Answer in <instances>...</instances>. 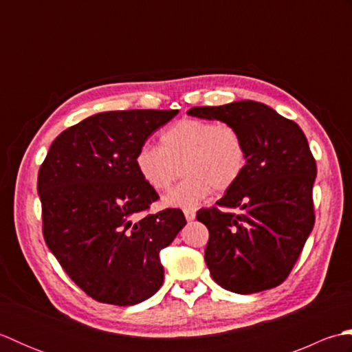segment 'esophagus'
<instances>
[{
  "label": "esophagus",
  "instance_id": "34e87169",
  "mask_svg": "<svg viewBox=\"0 0 352 352\" xmlns=\"http://www.w3.org/2000/svg\"><path fill=\"white\" fill-rule=\"evenodd\" d=\"M184 216H186V219H188V222H190L195 219L197 213H195V210H184Z\"/></svg>",
  "mask_w": 352,
  "mask_h": 352
}]
</instances>
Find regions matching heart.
I'll use <instances>...</instances> for the list:
<instances>
[{"instance_id":"heart-1","label":"heart","mask_w":352,"mask_h":352,"mask_svg":"<svg viewBox=\"0 0 352 352\" xmlns=\"http://www.w3.org/2000/svg\"><path fill=\"white\" fill-rule=\"evenodd\" d=\"M164 204L195 208L212 190L226 192L241 180L248 166V151L241 131L230 124L186 118L160 134L159 146L140 145L134 155L139 175L154 190H166L180 174Z\"/></svg>"}]
</instances>
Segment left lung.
Listing matches in <instances>:
<instances>
[{
  "label": "left lung",
  "instance_id": "8db88e82",
  "mask_svg": "<svg viewBox=\"0 0 352 352\" xmlns=\"http://www.w3.org/2000/svg\"><path fill=\"white\" fill-rule=\"evenodd\" d=\"M188 113L216 119L241 131L248 166L218 203L201 208L208 228L206 263L221 287L241 295L276 287L287 278L315 226L316 162L300 125L266 104L236 101L192 107Z\"/></svg>",
  "mask_w": 352,
  "mask_h": 352
}]
</instances>
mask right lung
Here are the masks:
<instances>
[{"mask_svg":"<svg viewBox=\"0 0 352 352\" xmlns=\"http://www.w3.org/2000/svg\"><path fill=\"white\" fill-rule=\"evenodd\" d=\"M178 110H118L58 134L37 177L43 239L65 272L98 302L134 305L163 284L160 251L186 226L180 208L142 214L159 195L134 155Z\"/></svg>","mask_w":352,"mask_h":352,"instance_id":"1","label":"right lung"}]
</instances>
